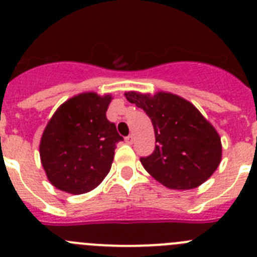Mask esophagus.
I'll return each instance as SVG.
<instances>
[{
    "instance_id": "obj_1",
    "label": "esophagus",
    "mask_w": 257,
    "mask_h": 257,
    "mask_svg": "<svg viewBox=\"0 0 257 257\" xmlns=\"http://www.w3.org/2000/svg\"><path fill=\"white\" fill-rule=\"evenodd\" d=\"M133 141H135V137H133V135H129L128 137H125L126 144H133Z\"/></svg>"
}]
</instances>
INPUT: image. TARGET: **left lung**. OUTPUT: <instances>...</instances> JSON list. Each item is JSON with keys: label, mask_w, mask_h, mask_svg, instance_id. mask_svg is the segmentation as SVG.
Instances as JSON below:
<instances>
[{"label": "left lung", "mask_w": 257, "mask_h": 257, "mask_svg": "<svg viewBox=\"0 0 257 257\" xmlns=\"http://www.w3.org/2000/svg\"><path fill=\"white\" fill-rule=\"evenodd\" d=\"M155 132V150L141 163L156 181L169 189L189 190L207 181L221 162V140L194 104L172 93L128 91Z\"/></svg>", "instance_id": "1"}]
</instances>
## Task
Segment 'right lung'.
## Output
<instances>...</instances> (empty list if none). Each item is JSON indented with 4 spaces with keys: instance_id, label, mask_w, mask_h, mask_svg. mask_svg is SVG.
<instances>
[{
    "instance_id": "1",
    "label": "right lung",
    "mask_w": 257,
    "mask_h": 257,
    "mask_svg": "<svg viewBox=\"0 0 257 257\" xmlns=\"http://www.w3.org/2000/svg\"><path fill=\"white\" fill-rule=\"evenodd\" d=\"M110 94L89 91L70 98L49 120L40 142L48 180L66 193L93 190L110 172L116 144L122 141L106 111Z\"/></svg>"
}]
</instances>
